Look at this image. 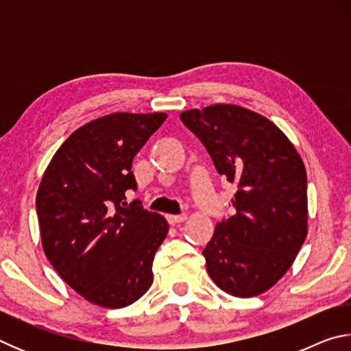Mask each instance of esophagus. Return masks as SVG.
Segmentation results:
<instances>
[{
  "label": "esophagus",
  "instance_id": "obj_1",
  "mask_svg": "<svg viewBox=\"0 0 351 351\" xmlns=\"http://www.w3.org/2000/svg\"><path fill=\"white\" fill-rule=\"evenodd\" d=\"M187 219V215H167V221L170 224H180Z\"/></svg>",
  "mask_w": 351,
  "mask_h": 351
}]
</instances>
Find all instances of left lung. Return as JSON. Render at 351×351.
Instances as JSON below:
<instances>
[{"instance_id":"obj_1","label":"left lung","mask_w":351,"mask_h":351,"mask_svg":"<svg viewBox=\"0 0 351 351\" xmlns=\"http://www.w3.org/2000/svg\"><path fill=\"white\" fill-rule=\"evenodd\" d=\"M219 175L235 182V213L215 226L203 255L213 283L235 297L260 295L294 263L308 234L306 170L287 134L265 116L217 104L182 111Z\"/></svg>"}]
</instances>
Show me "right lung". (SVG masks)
Returning <instances> with one entry per match:
<instances>
[{
	"label": "right lung",
	"instance_id": "right-lung-1",
	"mask_svg": "<svg viewBox=\"0 0 351 351\" xmlns=\"http://www.w3.org/2000/svg\"><path fill=\"white\" fill-rule=\"evenodd\" d=\"M165 112H112L85 123L52 156L37 192L41 246L77 294L104 308L134 304L153 283L167 219L139 201L132 164Z\"/></svg>",
	"mask_w": 351,
	"mask_h": 351
}]
</instances>
